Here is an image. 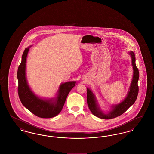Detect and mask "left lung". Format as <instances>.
<instances>
[{"label":"left lung","mask_w":154,"mask_h":154,"mask_svg":"<svg viewBox=\"0 0 154 154\" xmlns=\"http://www.w3.org/2000/svg\"><path fill=\"white\" fill-rule=\"evenodd\" d=\"M129 54L132 58V66L133 69V75L132 82L130 86L129 91H128V95L124 100L115 106H112V109L107 114H105L100 110L99 106L97 103L95 96L91 90L87 88V104L88 107L91 112L96 116L104 119H110L114 118L122 115L123 113L128 110L132 104H133L138 95L139 87L138 80L139 79V69L136 65V59L134 54L132 51L129 52Z\"/></svg>","instance_id":"left-lung-1"}]
</instances>
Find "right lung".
I'll return each mask as SVG.
<instances>
[{"mask_svg": "<svg viewBox=\"0 0 154 154\" xmlns=\"http://www.w3.org/2000/svg\"><path fill=\"white\" fill-rule=\"evenodd\" d=\"M29 47L26 48L22 54V61L18 67L17 78L18 92L22 104L37 117L50 118L57 116L62 109L67 96L75 85V81H69L62 84L55 99H43L35 95L30 90L26 78V62Z\"/></svg>", "mask_w": 154, "mask_h": 154, "instance_id": "obj_1", "label": "right lung"}]
</instances>
